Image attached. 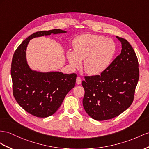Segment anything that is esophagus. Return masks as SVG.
Returning a JSON list of instances; mask_svg holds the SVG:
<instances>
[{"instance_id": "1", "label": "esophagus", "mask_w": 149, "mask_h": 149, "mask_svg": "<svg viewBox=\"0 0 149 149\" xmlns=\"http://www.w3.org/2000/svg\"><path fill=\"white\" fill-rule=\"evenodd\" d=\"M76 82H77V84H81L82 82V79L80 77H77L76 79Z\"/></svg>"}]
</instances>
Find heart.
<instances>
[{
  "instance_id": "heart-1",
  "label": "heart",
  "mask_w": 149,
  "mask_h": 149,
  "mask_svg": "<svg viewBox=\"0 0 149 149\" xmlns=\"http://www.w3.org/2000/svg\"><path fill=\"white\" fill-rule=\"evenodd\" d=\"M74 51L68 50L67 57L70 65L78 68L84 60V68L91 75L101 74L108 67L115 52V43L109 38L86 34L75 38Z\"/></svg>"
}]
</instances>
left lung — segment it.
Masks as SVG:
<instances>
[{"instance_id":"left-lung-1","label":"left lung","mask_w":149,"mask_h":149,"mask_svg":"<svg viewBox=\"0 0 149 149\" xmlns=\"http://www.w3.org/2000/svg\"><path fill=\"white\" fill-rule=\"evenodd\" d=\"M116 38L121 43L120 54L100 75L86 76L82 82L84 108L97 121L112 119L128 109L139 81V62L134 49L127 40Z\"/></svg>"}]
</instances>
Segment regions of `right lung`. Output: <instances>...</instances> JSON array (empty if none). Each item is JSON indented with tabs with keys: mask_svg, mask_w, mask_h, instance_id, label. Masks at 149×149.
<instances>
[{
	"mask_svg": "<svg viewBox=\"0 0 149 149\" xmlns=\"http://www.w3.org/2000/svg\"><path fill=\"white\" fill-rule=\"evenodd\" d=\"M65 33L60 29L36 32L22 41L14 53L10 70L13 96L26 111L36 117H48L58 110L74 87L77 74L32 70L26 61V48L34 38Z\"/></svg>",
	"mask_w": 149,
	"mask_h": 149,
	"instance_id": "add662e5",
	"label": "right lung"
}]
</instances>
